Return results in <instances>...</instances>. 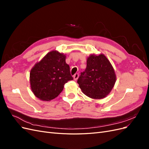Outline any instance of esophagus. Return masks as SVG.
I'll return each mask as SVG.
<instances>
[{
	"label": "esophagus",
	"mask_w": 149,
	"mask_h": 149,
	"mask_svg": "<svg viewBox=\"0 0 149 149\" xmlns=\"http://www.w3.org/2000/svg\"><path fill=\"white\" fill-rule=\"evenodd\" d=\"M78 77H79V73H75V74H74V76H73V78H74V80L78 79Z\"/></svg>",
	"instance_id": "esophagus-1"
}]
</instances>
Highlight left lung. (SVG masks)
<instances>
[{
    "label": "left lung",
    "instance_id": "obj_1",
    "mask_svg": "<svg viewBox=\"0 0 149 149\" xmlns=\"http://www.w3.org/2000/svg\"><path fill=\"white\" fill-rule=\"evenodd\" d=\"M116 74L107 58L91 55L87 60L86 68L81 73L77 83L84 94L93 99L105 97L116 82Z\"/></svg>",
    "mask_w": 149,
    "mask_h": 149
}]
</instances>
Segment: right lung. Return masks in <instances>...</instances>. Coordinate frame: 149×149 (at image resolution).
<instances>
[{
    "instance_id": "obj_1",
    "label": "right lung",
    "mask_w": 149,
    "mask_h": 149,
    "mask_svg": "<svg viewBox=\"0 0 149 149\" xmlns=\"http://www.w3.org/2000/svg\"><path fill=\"white\" fill-rule=\"evenodd\" d=\"M65 59L63 53L52 51L31 69L30 85L35 96L43 101L53 100L63 91L65 84L73 79Z\"/></svg>"
}]
</instances>
